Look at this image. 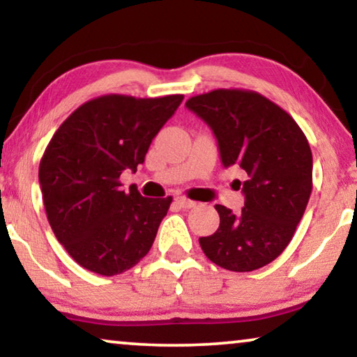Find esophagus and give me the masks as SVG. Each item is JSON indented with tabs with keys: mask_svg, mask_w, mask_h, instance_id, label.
Here are the masks:
<instances>
[{
	"mask_svg": "<svg viewBox=\"0 0 357 357\" xmlns=\"http://www.w3.org/2000/svg\"><path fill=\"white\" fill-rule=\"evenodd\" d=\"M176 204L183 208H192L197 206V202H194L191 199H186V197H176Z\"/></svg>",
	"mask_w": 357,
	"mask_h": 357,
	"instance_id": "esophagus-1",
	"label": "esophagus"
}]
</instances>
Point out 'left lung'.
Returning <instances> with one entry per match:
<instances>
[{
	"label": "left lung",
	"mask_w": 357,
	"mask_h": 357,
	"mask_svg": "<svg viewBox=\"0 0 357 357\" xmlns=\"http://www.w3.org/2000/svg\"><path fill=\"white\" fill-rule=\"evenodd\" d=\"M186 107L212 129L223 166L246 173V181H238L245 207L234 213L217 204L220 225L199 238L201 248L223 269L263 268L291 243L310 199L307 137L282 107L248 89H213L188 99Z\"/></svg>",
	"instance_id": "8db88e82"
}]
</instances>
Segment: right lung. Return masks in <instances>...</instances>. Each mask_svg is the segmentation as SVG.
<instances>
[{"label": "right lung", "instance_id": "obj_1", "mask_svg": "<svg viewBox=\"0 0 357 357\" xmlns=\"http://www.w3.org/2000/svg\"><path fill=\"white\" fill-rule=\"evenodd\" d=\"M183 98H94L71 112L47 145L39 166L47 218L84 269L122 274L150 251L173 197L126 192L119 178L144 163Z\"/></svg>", "mask_w": 357, "mask_h": 357}]
</instances>
